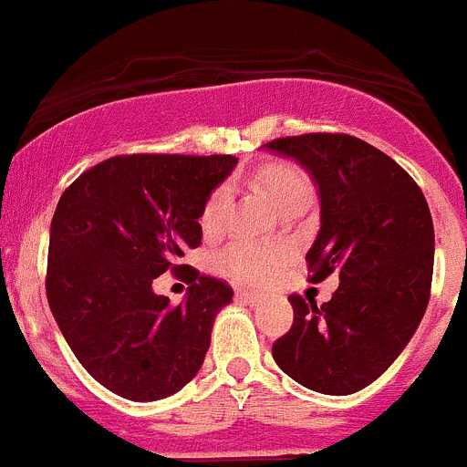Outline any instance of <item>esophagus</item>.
Returning a JSON list of instances; mask_svg holds the SVG:
<instances>
[{
  "mask_svg": "<svg viewBox=\"0 0 467 467\" xmlns=\"http://www.w3.org/2000/svg\"><path fill=\"white\" fill-rule=\"evenodd\" d=\"M237 297H239V299H244V302H246L248 306H260V304L265 302V297H263V295H258V293H251V290H239V293H237Z\"/></svg>",
  "mask_w": 467,
  "mask_h": 467,
  "instance_id": "34e87169",
  "label": "esophagus"
}]
</instances>
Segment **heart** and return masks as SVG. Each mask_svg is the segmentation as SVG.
Wrapping results in <instances>:
<instances>
[{"label":"heart","mask_w":467,"mask_h":467,"mask_svg":"<svg viewBox=\"0 0 467 467\" xmlns=\"http://www.w3.org/2000/svg\"><path fill=\"white\" fill-rule=\"evenodd\" d=\"M255 182L260 184V189L267 193L269 202L276 209L285 207L287 202L302 198H311V184H308V177L297 168V165L290 163H267L255 172ZM230 204V189L228 186H219L209 195L207 204H204L202 212V223L204 233H213L223 225L225 212H228ZM283 260V254L278 248L269 246H255V244L248 242H237L233 246H228L221 254V265L228 274H233L234 278L246 283H263L276 272L278 263Z\"/></svg>","instance_id":"b5f03b06"}]
</instances>
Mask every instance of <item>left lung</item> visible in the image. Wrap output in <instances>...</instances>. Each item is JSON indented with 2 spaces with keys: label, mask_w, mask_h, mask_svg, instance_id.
I'll list each match as a JSON object with an SVG mask.
<instances>
[{
  "label": "left lung",
  "mask_w": 467,
  "mask_h": 467,
  "mask_svg": "<svg viewBox=\"0 0 467 467\" xmlns=\"http://www.w3.org/2000/svg\"><path fill=\"white\" fill-rule=\"evenodd\" d=\"M263 147L311 174L320 230L306 263L313 281H341L322 306L290 297L295 322L274 343V361L306 389L355 394L394 364L426 313L435 251L429 204L396 161L352 135H293Z\"/></svg>",
  "instance_id": "1"
}]
</instances>
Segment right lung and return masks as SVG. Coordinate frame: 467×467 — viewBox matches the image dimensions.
Masks as SVG:
<instances>
[{
  "label": "right lung",
  "instance_id": "obj_1",
  "mask_svg": "<svg viewBox=\"0 0 467 467\" xmlns=\"http://www.w3.org/2000/svg\"><path fill=\"white\" fill-rule=\"evenodd\" d=\"M237 165L230 154L112 156L82 172L50 223L46 293L85 371L121 399L159 400L195 378L233 287L195 269L180 306L151 283L198 248V219Z\"/></svg>",
  "mask_w": 467,
  "mask_h": 467
}]
</instances>
